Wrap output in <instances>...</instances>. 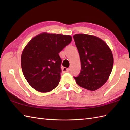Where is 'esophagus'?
<instances>
[{
	"instance_id": "obj_1",
	"label": "esophagus",
	"mask_w": 130,
	"mask_h": 130,
	"mask_svg": "<svg viewBox=\"0 0 130 130\" xmlns=\"http://www.w3.org/2000/svg\"><path fill=\"white\" fill-rule=\"evenodd\" d=\"M62 71L63 73H67L69 71V69L68 68H63Z\"/></svg>"
}]
</instances>
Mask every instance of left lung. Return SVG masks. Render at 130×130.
Here are the masks:
<instances>
[{
  "label": "left lung",
  "instance_id": "obj_1",
  "mask_svg": "<svg viewBox=\"0 0 130 130\" xmlns=\"http://www.w3.org/2000/svg\"><path fill=\"white\" fill-rule=\"evenodd\" d=\"M81 61V70L74 77L80 87L90 91L101 88L108 79L113 66L111 49L101 38L86 34L74 35Z\"/></svg>",
  "mask_w": 130,
  "mask_h": 130
}]
</instances>
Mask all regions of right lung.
<instances>
[{
  "label": "right lung",
  "instance_id": "obj_1",
  "mask_svg": "<svg viewBox=\"0 0 130 130\" xmlns=\"http://www.w3.org/2000/svg\"><path fill=\"white\" fill-rule=\"evenodd\" d=\"M71 41L69 35L42 33L27 44L21 56L22 70L35 90L48 92L57 86L62 62L59 53Z\"/></svg>",
  "mask_w": 130,
  "mask_h": 130
}]
</instances>
